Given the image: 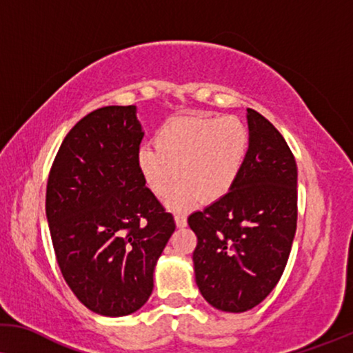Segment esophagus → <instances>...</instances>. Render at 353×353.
Segmentation results:
<instances>
[{"label": "esophagus", "instance_id": "esophagus-1", "mask_svg": "<svg viewBox=\"0 0 353 353\" xmlns=\"http://www.w3.org/2000/svg\"><path fill=\"white\" fill-rule=\"evenodd\" d=\"M174 221H176V225L179 228H182V227L187 225V217L183 216V214H176L174 216Z\"/></svg>", "mask_w": 353, "mask_h": 353}]
</instances>
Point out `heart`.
I'll return each mask as SVG.
<instances>
[{
  "mask_svg": "<svg viewBox=\"0 0 353 353\" xmlns=\"http://www.w3.org/2000/svg\"><path fill=\"white\" fill-rule=\"evenodd\" d=\"M248 129L236 117L187 113L168 120L155 134V145L139 147L136 163L145 185L168 196L174 211L225 196L235 185L248 153ZM181 170H179L178 168Z\"/></svg>",
  "mask_w": 353,
  "mask_h": 353,
  "instance_id": "1",
  "label": "heart"
}]
</instances>
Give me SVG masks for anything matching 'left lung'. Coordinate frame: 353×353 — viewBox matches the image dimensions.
<instances>
[{"instance_id":"left-lung-1","label":"left lung","mask_w":353,"mask_h":353,"mask_svg":"<svg viewBox=\"0 0 353 353\" xmlns=\"http://www.w3.org/2000/svg\"><path fill=\"white\" fill-rule=\"evenodd\" d=\"M250 142L235 185L188 216L196 235L195 281L222 312L261 304L285 270L297 224V166L288 143L261 113L248 108Z\"/></svg>"}]
</instances>
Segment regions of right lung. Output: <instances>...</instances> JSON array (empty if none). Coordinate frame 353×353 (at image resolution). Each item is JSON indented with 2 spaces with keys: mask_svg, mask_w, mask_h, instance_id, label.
Returning a JSON list of instances; mask_svg holds the SVG:
<instances>
[{
  "mask_svg": "<svg viewBox=\"0 0 353 353\" xmlns=\"http://www.w3.org/2000/svg\"><path fill=\"white\" fill-rule=\"evenodd\" d=\"M142 137L136 105L97 108L63 139L48 179L59 267L78 301L103 316L145 304L158 257L176 230L137 170Z\"/></svg>",
  "mask_w": 353,
  "mask_h": 353,
  "instance_id": "right-lung-1",
  "label": "right lung"
}]
</instances>
